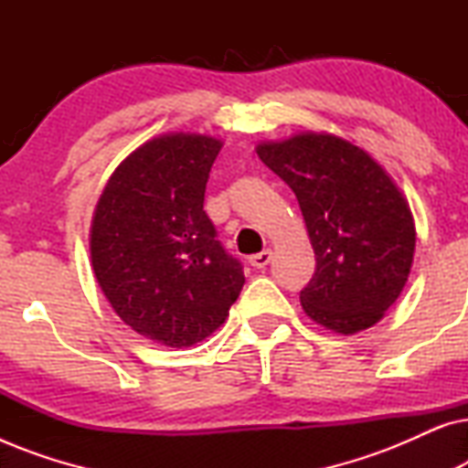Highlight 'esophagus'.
<instances>
[{
	"mask_svg": "<svg viewBox=\"0 0 468 468\" xmlns=\"http://www.w3.org/2000/svg\"><path fill=\"white\" fill-rule=\"evenodd\" d=\"M271 260H272V251L271 249H264L261 253L251 255V258H249V264H251L253 268H258V271H264V268L271 264Z\"/></svg>",
	"mask_w": 468,
	"mask_h": 468,
	"instance_id": "1",
	"label": "esophagus"
}]
</instances>
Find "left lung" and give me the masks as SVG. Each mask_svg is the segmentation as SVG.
<instances>
[{"label":"left lung","mask_w":468,"mask_h":468,"mask_svg":"<svg viewBox=\"0 0 468 468\" xmlns=\"http://www.w3.org/2000/svg\"><path fill=\"white\" fill-rule=\"evenodd\" d=\"M290 185L315 251L300 292L313 322L349 336L381 322L411 272L415 221L407 197L368 151L328 132L255 146Z\"/></svg>","instance_id":"8db88e82"}]
</instances>
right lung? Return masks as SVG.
<instances>
[{"mask_svg": "<svg viewBox=\"0 0 468 468\" xmlns=\"http://www.w3.org/2000/svg\"><path fill=\"white\" fill-rule=\"evenodd\" d=\"M221 146L189 132L146 140L117 165L93 213L89 251L101 292L133 332L165 347L213 335L245 285L204 213Z\"/></svg>", "mask_w": 468, "mask_h": 468, "instance_id": "obj_1", "label": "right lung"}]
</instances>
